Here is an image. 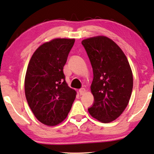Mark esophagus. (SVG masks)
I'll return each instance as SVG.
<instances>
[{"instance_id":"esophagus-1","label":"esophagus","mask_w":154,"mask_h":154,"mask_svg":"<svg viewBox=\"0 0 154 154\" xmlns=\"http://www.w3.org/2000/svg\"><path fill=\"white\" fill-rule=\"evenodd\" d=\"M85 88H81V89L79 90V93H80V94H81V95H83V94L85 93Z\"/></svg>"}]
</instances>
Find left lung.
Masks as SVG:
<instances>
[{"instance_id":"1","label":"left lung","mask_w":154,"mask_h":154,"mask_svg":"<svg viewBox=\"0 0 154 154\" xmlns=\"http://www.w3.org/2000/svg\"><path fill=\"white\" fill-rule=\"evenodd\" d=\"M93 71L91 92L94 102L90 114L102 123L114 121L131 97L133 78L128 59L115 42L105 36L82 41Z\"/></svg>"}]
</instances>
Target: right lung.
Masks as SVG:
<instances>
[{
	"label": "right lung",
	"mask_w": 154,
	"mask_h": 154,
	"mask_svg": "<svg viewBox=\"0 0 154 154\" xmlns=\"http://www.w3.org/2000/svg\"><path fill=\"white\" fill-rule=\"evenodd\" d=\"M74 39L56 38L35 50L27 67L25 95L35 118L53 126L66 119L76 92L68 86L63 67Z\"/></svg>",
	"instance_id": "1"
}]
</instances>
